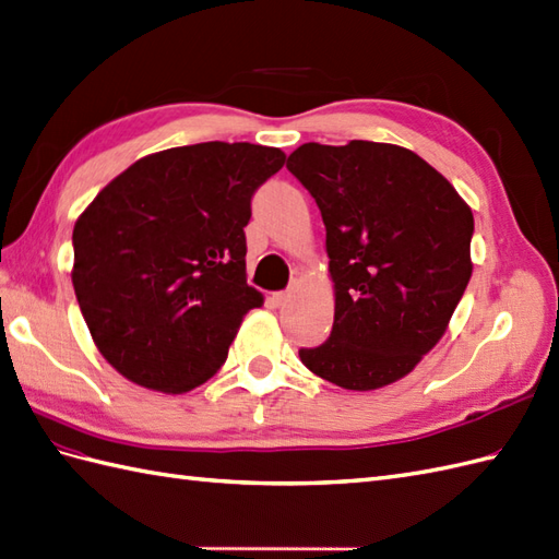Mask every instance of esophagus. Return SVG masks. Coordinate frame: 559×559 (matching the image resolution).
<instances>
[{
  "label": "esophagus",
  "mask_w": 559,
  "mask_h": 559,
  "mask_svg": "<svg viewBox=\"0 0 559 559\" xmlns=\"http://www.w3.org/2000/svg\"><path fill=\"white\" fill-rule=\"evenodd\" d=\"M287 301H289V292H275V294H272V304H275V306H284Z\"/></svg>",
  "instance_id": "34e87169"
}]
</instances>
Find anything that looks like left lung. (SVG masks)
I'll return each instance as SVG.
<instances>
[{
    "instance_id": "left-lung-1",
    "label": "left lung",
    "mask_w": 559,
    "mask_h": 559,
    "mask_svg": "<svg viewBox=\"0 0 559 559\" xmlns=\"http://www.w3.org/2000/svg\"><path fill=\"white\" fill-rule=\"evenodd\" d=\"M287 168L322 213L336 294L326 342L298 356L344 389L396 382L437 346L467 289L469 206L396 144L308 142Z\"/></svg>"
}]
</instances>
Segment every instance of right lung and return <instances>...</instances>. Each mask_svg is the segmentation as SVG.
<instances>
[{"label":"right lung","instance_id":"obj_1","mask_svg":"<svg viewBox=\"0 0 559 559\" xmlns=\"http://www.w3.org/2000/svg\"><path fill=\"white\" fill-rule=\"evenodd\" d=\"M275 146L203 142L144 156L73 229V287L102 356L130 382L182 393L221 370L241 318L251 199L284 166Z\"/></svg>","mask_w":559,"mask_h":559}]
</instances>
